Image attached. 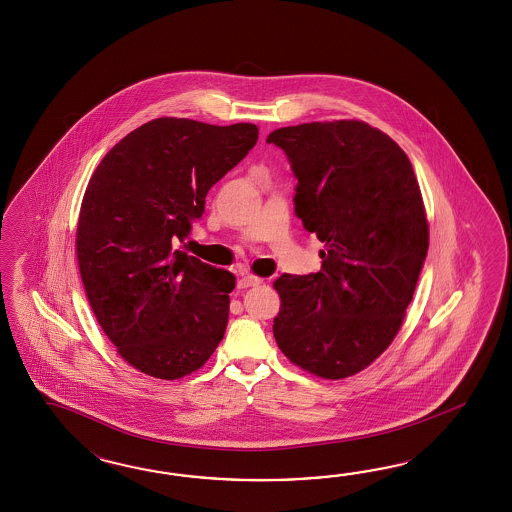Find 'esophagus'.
<instances>
[{
  "label": "esophagus",
  "mask_w": 512,
  "mask_h": 512,
  "mask_svg": "<svg viewBox=\"0 0 512 512\" xmlns=\"http://www.w3.org/2000/svg\"><path fill=\"white\" fill-rule=\"evenodd\" d=\"M261 283H263V279L251 276V274H244L238 281L240 289H248V287H255V285H261Z\"/></svg>",
  "instance_id": "1"
}]
</instances>
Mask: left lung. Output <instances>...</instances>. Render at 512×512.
<instances>
[{
	"label": "left lung",
	"instance_id": "obj_1",
	"mask_svg": "<svg viewBox=\"0 0 512 512\" xmlns=\"http://www.w3.org/2000/svg\"><path fill=\"white\" fill-rule=\"evenodd\" d=\"M266 142L287 155L298 180L296 216L325 244L317 274L276 279L274 338L306 372L355 375L398 334L428 253L411 161L357 120L281 127Z\"/></svg>",
	"mask_w": 512,
	"mask_h": 512
}]
</instances>
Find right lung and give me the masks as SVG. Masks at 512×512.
<instances>
[{
  "label": "right lung",
  "mask_w": 512,
  "mask_h": 512,
  "mask_svg": "<svg viewBox=\"0 0 512 512\" xmlns=\"http://www.w3.org/2000/svg\"><path fill=\"white\" fill-rule=\"evenodd\" d=\"M257 139L253 124L157 118L120 140L90 178L78 217L80 276L103 332L146 375L197 372L223 340L236 278L174 246Z\"/></svg>",
  "instance_id": "right-lung-1"
}]
</instances>
